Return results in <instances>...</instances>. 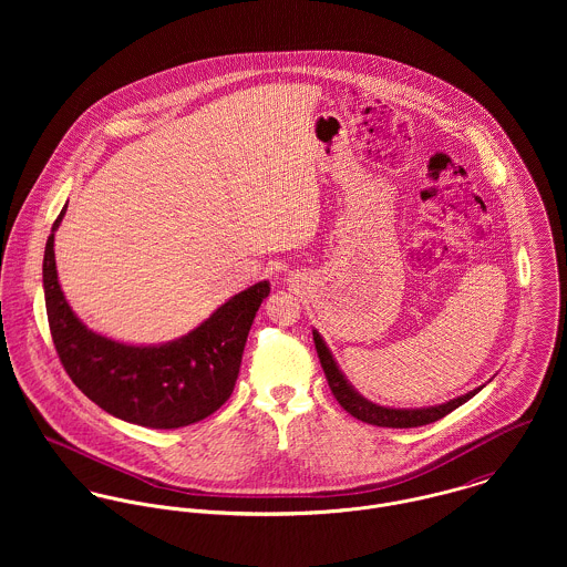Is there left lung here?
I'll list each match as a JSON object with an SVG mask.
<instances>
[{
  "label": "left lung",
  "instance_id": "left-lung-1",
  "mask_svg": "<svg viewBox=\"0 0 567 567\" xmlns=\"http://www.w3.org/2000/svg\"><path fill=\"white\" fill-rule=\"evenodd\" d=\"M315 344H317V353L323 367L327 384L336 398V402L342 405L351 416L371 423V425H380V427H416V425H427L434 423L439 419H443L445 414H450L452 410H456L458 405L465 404L467 400H472L481 389L470 391L467 395H461L447 404L432 405V408H416V410H402V408H384V405L373 404L369 400H364L362 395H358L353 391V386L344 380V375L340 373L336 360L331 358L327 344H324L321 333L315 329Z\"/></svg>",
  "mask_w": 567,
  "mask_h": 567
}]
</instances>
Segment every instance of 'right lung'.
<instances>
[{
  "label": "right lung",
  "instance_id": "obj_1",
  "mask_svg": "<svg viewBox=\"0 0 567 567\" xmlns=\"http://www.w3.org/2000/svg\"><path fill=\"white\" fill-rule=\"evenodd\" d=\"M65 209L45 244L43 290L52 340L72 382L109 414L144 427L172 430L214 414L234 393L246 336L270 284L259 281L231 297L205 323L172 342H115L86 329L61 290L54 231Z\"/></svg>",
  "mask_w": 567,
  "mask_h": 567
}]
</instances>
